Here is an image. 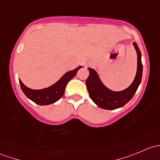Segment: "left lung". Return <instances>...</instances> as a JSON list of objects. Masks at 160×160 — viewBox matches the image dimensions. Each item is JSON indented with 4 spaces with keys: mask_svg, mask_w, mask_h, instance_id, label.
I'll return each instance as SVG.
<instances>
[{
    "mask_svg": "<svg viewBox=\"0 0 160 160\" xmlns=\"http://www.w3.org/2000/svg\"><path fill=\"white\" fill-rule=\"evenodd\" d=\"M133 46L136 50L137 56V72L132 84L122 91H113L106 88L100 80L98 73L94 70L88 68L90 74L86 80L89 95L92 101L99 108L106 110H114L123 107L133 98L139 86L142 77V54L138 45L133 42Z\"/></svg>",
    "mask_w": 160,
    "mask_h": 160,
    "instance_id": "8db88e82",
    "label": "left lung"
}]
</instances>
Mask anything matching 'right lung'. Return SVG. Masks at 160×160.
<instances>
[{
	"mask_svg": "<svg viewBox=\"0 0 160 160\" xmlns=\"http://www.w3.org/2000/svg\"><path fill=\"white\" fill-rule=\"evenodd\" d=\"M80 68H82L81 66L75 70L66 72L56 83L44 89L32 90L25 86L21 80H19V83L25 96L33 102L39 105H49L56 102L62 98L68 82L75 77L77 71Z\"/></svg>",
	"mask_w": 160,
	"mask_h": 160,
	"instance_id": "1",
	"label": "right lung"
}]
</instances>
